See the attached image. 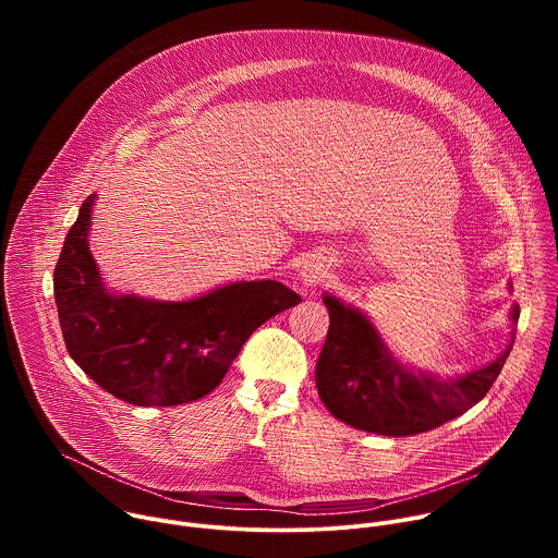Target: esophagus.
I'll return each instance as SVG.
<instances>
[{"label": "esophagus", "instance_id": "esophagus-1", "mask_svg": "<svg viewBox=\"0 0 558 558\" xmlns=\"http://www.w3.org/2000/svg\"><path fill=\"white\" fill-rule=\"evenodd\" d=\"M325 276H327V265L317 258H311L300 267V280L304 287H315L317 282L325 280Z\"/></svg>", "mask_w": 558, "mask_h": 558}]
</instances>
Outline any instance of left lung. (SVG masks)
Listing matches in <instances>:
<instances>
[{
  "label": "left lung",
  "mask_w": 558,
  "mask_h": 558,
  "mask_svg": "<svg viewBox=\"0 0 558 558\" xmlns=\"http://www.w3.org/2000/svg\"><path fill=\"white\" fill-rule=\"evenodd\" d=\"M323 300L329 333L315 366L317 395L336 420L375 435L411 437L463 415L484 400L514 344L490 364L441 379L397 360L360 308L331 293ZM510 320L517 327L519 304Z\"/></svg>",
  "instance_id": "8db88e82"
}]
</instances>
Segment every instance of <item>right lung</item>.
<instances>
[{
	"instance_id": "obj_1",
	"label": "right lung",
	"mask_w": 558,
	"mask_h": 558,
	"mask_svg": "<svg viewBox=\"0 0 558 558\" xmlns=\"http://www.w3.org/2000/svg\"><path fill=\"white\" fill-rule=\"evenodd\" d=\"M97 194L70 227L54 267V302L70 357L134 407H179L211 392L247 338L302 298L276 280H241L166 302L112 293L90 254Z\"/></svg>"
}]
</instances>
